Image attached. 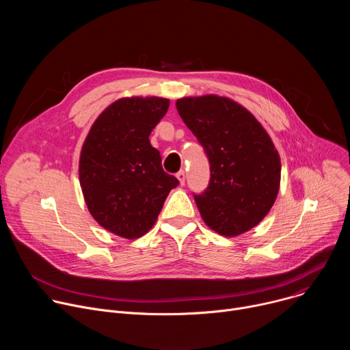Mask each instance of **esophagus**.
Wrapping results in <instances>:
<instances>
[{"label":"esophagus","instance_id":"esophagus-1","mask_svg":"<svg viewBox=\"0 0 350 350\" xmlns=\"http://www.w3.org/2000/svg\"><path fill=\"white\" fill-rule=\"evenodd\" d=\"M176 177L178 178V181H180L181 185L185 184V172H184V170H180V172L176 174Z\"/></svg>","mask_w":350,"mask_h":350}]
</instances>
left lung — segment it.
I'll use <instances>...</instances> for the list:
<instances>
[{"mask_svg":"<svg viewBox=\"0 0 350 350\" xmlns=\"http://www.w3.org/2000/svg\"><path fill=\"white\" fill-rule=\"evenodd\" d=\"M177 111L211 165L208 187L192 193L205 223L235 237L259 224L278 193L281 163L262 124L228 98H181Z\"/></svg>","mask_w":350,"mask_h":350,"instance_id":"obj_1","label":"left lung"}]
</instances>
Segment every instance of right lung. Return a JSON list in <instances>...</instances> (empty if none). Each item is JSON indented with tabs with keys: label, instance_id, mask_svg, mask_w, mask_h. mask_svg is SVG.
Instances as JSON below:
<instances>
[{
	"label": "right lung",
	"instance_id": "obj_1",
	"mask_svg": "<svg viewBox=\"0 0 350 350\" xmlns=\"http://www.w3.org/2000/svg\"><path fill=\"white\" fill-rule=\"evenodd\" d=\"M167 108L169 99L158 96L119 99L98 116L84 141L79 176L85 204L116 235L133 239L151 230L180 184L149 142Z\"/></svg>",
	"mask_w": 350,
	"mask_h": 350
}]
</instances>
